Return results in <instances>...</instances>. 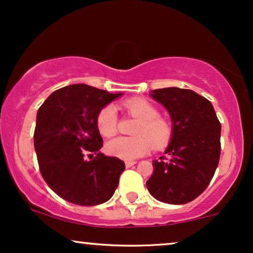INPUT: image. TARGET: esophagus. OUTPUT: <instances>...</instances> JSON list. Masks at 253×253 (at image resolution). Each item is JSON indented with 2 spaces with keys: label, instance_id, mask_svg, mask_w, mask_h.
Here are the masks:
<instances>
[{
  "label": "esophagus",
  "instance_id": "1",
  "mask_svg": "<svg viewBox=\"0 0 253 253\" xmlns=\"http://www.w3.org/2000/svg\"><path fill=\"white\" fill-rule=\"evenodd\" d=\"M135 164H136L135 161H126V168L132 167V165H135Z\"/></svg>",
  "mask_w": 253,
  "mask_h": 253
}]
</instances>
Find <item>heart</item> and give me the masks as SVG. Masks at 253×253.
Instances as JSON below:
<instances>
[{"label": "heart", "instance_id": "b5f03b06", "mask_svg": "<svg viewBox=\"0 0 253 253\" xmlns=\"http://www.w3.org/2000/svg\"><path fill=\"white\" fill-rule=\"evenodd\" d=\"M123 108L137 122L131 137H116L108 142L107 152L109 155L131 161L148 154L154 146L162 149L168 144L172 136V126L167 118L162 117L157 107L143 98H132L123 103ZM98 131L105 137H111L118 130L117 111L114 105H105L99 110L96 118Z\"/></svg>", "mask_w": 253, "mask_h": 253}]
</instances>
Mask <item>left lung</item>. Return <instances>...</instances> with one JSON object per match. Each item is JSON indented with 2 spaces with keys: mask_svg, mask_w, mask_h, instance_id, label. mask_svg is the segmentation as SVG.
Listing matches in <instances>:
<instances>
[{
  "mask_svg": "<svg viewBox=\"0 0 253 253\" xmlns=\"http://www.w3.org/2000/svg\"><path fill=\"white\" fill-rule=\"evenodd\" d=\"M151 97L167 108L172 136L146 182L149 192L168 204H186L208 188L220 156V126L211 102L190 89L152 90Z\"/></svg>",
  "mask_w": 253,
  "mask_h": 253,
  "instance_id": "left-lung-1",
  "label": "left lung"
}]
</instances>
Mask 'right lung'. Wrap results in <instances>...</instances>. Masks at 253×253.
Wrapping results in <instances>:
<instances>
[{
	"mask_svg": "<svg viewBox=\"0 0 253 253\" xmlns=\"http://www.w3.org/2000/svg\"><path fill=\"white\" fill-rule=\"evenodd\" d=\"M121 95L73 84L52 92L37 111L34 146L41 174L67 202L92 207L114 195L126 164L99 151L96 118Z\"/></svg>",
	"mask_w": 253,
	"mask_h": 253,
	"instance_id": "obj_1",
	"label": "right lung"
}]
</instances>
